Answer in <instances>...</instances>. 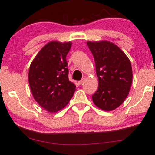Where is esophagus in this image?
Wrapping results in <instances>:
<instances>
[{
    "mask_svg": "<svg viewBox=\"0 0 155 155\" xmlns=\"http://www.w3.org/2000/svg\"><path fill=\"white\" fill-rule=\"evenodd\" d=\"M85 80H86L85 78H84V79H82L81 80V81H79V82H78V83H79V85H81V84H83L84 82L85 81Z\"/></svg>",
    "mask_w": 155,
    "mask_h": 155,
    "instance_id": "1",
    "label": "esophagus"
}]
</instances>
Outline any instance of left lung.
Returning a JSON list of instances; mask_svg holds the SVG:
<instances>
[{"label": "left lung", "mask_w": 155, "mask_h": 155, "mask_svg": "<svg viewBox=\"0 0 155 155\" xmlns=\"http://www.w3.org/2000/svg\"><path fill=\"white\" fill-rule=\"evenodd\" d=\"M94 57L98 87L92 96L94 104L103 110H115L124 102L133 81L131 63L117 45L109 41L87 42Z\"/></svg>", "instance_id": "left-lung-1"}]
</instances>
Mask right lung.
I'll return each instance as SVG.
<instances>
[{
	"label": "right lung",
	"mask_w": 155,
	"mask_h": 155,
	"mask_svg": "<svg viewBox=\"0 0 155 155\" xmlns=\"http://www.w3.org/2000/svg\"><path fill=\"white\" fill-rule=\"evenodd\" d=\"M71 45V42H49L30 64L28 81L33 98L49 113L63 109L75 92V84L68 77L66 60Z\"/></svg>",
	"instance_id": "1"
}]
</instances>
